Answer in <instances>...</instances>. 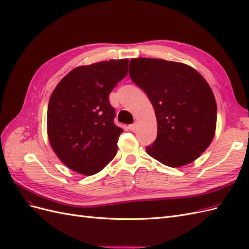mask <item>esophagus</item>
Here are the masks:
<instances>
[{"label": "esophagus", "instance_id": "esophagus-1", "mask_svg": "<svg viewBox=\"0 0 249 249\" xmlns=\"http://www.w3.org/2000/svg\"><path fill=\"white\" fill-rule=\"evenodd\" d=\"M127 127H129L130 131H135V130H136V127H137V124H130L129 126H127Z\"/></svg>", "mask_w": 249, "mask_h": 249}]
</instances>
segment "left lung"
Segmentation results:
<instances>
[{
  "label": "left lung",
  "instance_id": "left-lung-1",
  "mask_svg": "<svg viewBox=\"0 0 249 249\" xmlns=\"http://www.w3.org/2000/svg\"><path fill=\"white\" fill-rule=\"evenodd\" d=\"M129 74L156 113L157 138L146 153L170 167L197 159L216 129V101L207 81L186 64L153 58L132 59Z\"/></svg>",
  "mask_w": 249,
  "mask_h": 249
}]
</instances>
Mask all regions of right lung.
Here are the masks:
<instances>
[{
  "label": "right lung",
  "instance_id": "right-lung-1",
  "mask_svg": "<svg viewBox=\"0 0 249 249\" xmlns=\"http://www.w3.org/2000/svg\"><path fill=\"white\" fill-rule=\"evenodd\" d=\"M129 60H110L72 70L59 82L48 107V136L67 167L84 176L115 157L124 132L114 124L109 94L127 73Z\"/></svg>",
  "mask_w": 249,
  "mask_h": 249
}]
</instances>
